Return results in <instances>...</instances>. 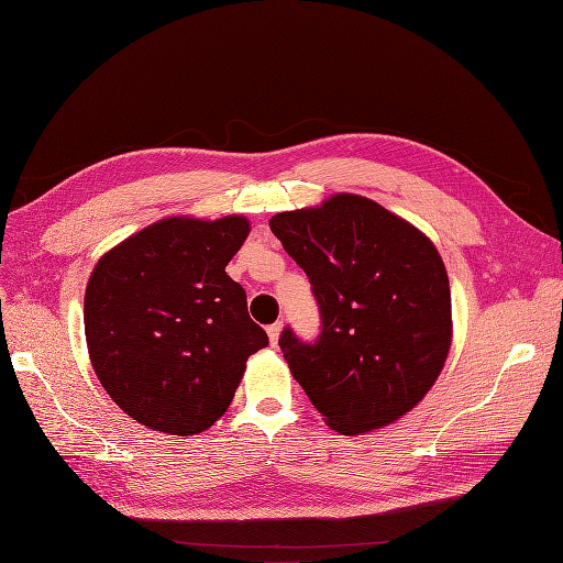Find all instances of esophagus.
Wrapping results in <instances>:
<instances>
[{
	"mask_svg": "<svg viewBox=\"0 0 563 563\" xmlns=\"http://www.w3.org/2000/svg\"><path fill=\"white\" fill-rule=\"evenodd\" d=\"M280 331H283V321H274V323H269V327H266V333H269V340H272L274 346L278 344Z\"/></svg>",
	"mask_w": 563,
	"mask_h": 563,
	"instance_id": "obj_1",
	"label": "esophagus"
}]
</instances>
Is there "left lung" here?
Returning a JSON list of instances; mask_svg holds the SVG:
<instances>
[{"label":"left lung","instance_id":"obj_1","mask_svg":"<svg viewBox=\"0 0 563 563\" xmlns=\"http://www.w3.org/2000/svg\"><path fill=\"white\" fill-rule=\"evenodd\" d=\"M269 225L306 272L321 319L312 342L283 329L291 376L340 433L399 420L429 393L452 342L450 280L435 246L353 194L280 212Z\"/></svg>","mask_w":563,"mask_h":563}]
</instances>
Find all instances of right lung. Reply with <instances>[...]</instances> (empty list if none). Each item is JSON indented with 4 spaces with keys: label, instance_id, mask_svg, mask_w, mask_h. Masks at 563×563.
<instances>
[{
    "label": "right lung",
    "instance_id": "add662e5",
    "mask_svg": "<svg viewBox=\"0 0 563 563\" xmlns=\"http://www.w3.org/2000/svg\"><path fill=\"white\" fill-rule=\"evenodd\" d=\"M244 217L164 219L96 264L84 331L109 397L139 424L194 435L230 406L249 356L269 344L225 264L249 236Z\"/></svg>",
    "mask_w": 563,
    "mask_h": 563
}]
</instances>
